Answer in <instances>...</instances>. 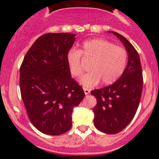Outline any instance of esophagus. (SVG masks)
<instances>
[{"label":"esophagus","instance_id":"1","mask_svg":"<svg viewBox=\"0 0 159 159\" xmlns=\"http://www.w3.org/2000/svg\"><path fill=\"white\" fill-rule=\"evenodd\" d=\"M83 89H84V94L87 95V94H89L90 91H91V90H90L89 89H87V88H83Z\"/></svg>","mask_w":159,"mask_h":159}]
</instances>
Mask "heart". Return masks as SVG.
Wrapping results in <instances>:
<instances>
[{"label": "heart", "mask_w": 159, "mask_h": 159, "mask_svg": "<svg viewBox=\"0 0 159 159\" xmlns=\"http://www.w3.org/2000/svg\"><path fill=\"white\" fill-rule=\"evenodd\" d=\"M128 57V51L125 48L115 45L105 39H93L85 41L79 51H70L67 61L74 77H80L84 72L83 60L89 63L90 71L81 78L80 82L86 87H92L100 81L103 84L116 81L125 70Z\"/></svg>", "instance_id": "obj_1"}]
</instances>
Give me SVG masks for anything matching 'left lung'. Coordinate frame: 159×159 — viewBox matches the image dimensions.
Returning a JSON list of instances; mask_svg holds the SVG:
<instances>
[{
    "label": "left lung",
    "instance_id": "1",
    "mask_svg": "<svg viewBox=\"0 0 159 159\" xmlns=\"http://www.w3.org/2000/svg\"><path fill=\"white\" fill-rule=\"evenodd\" d=\"M123 43L129 54L127 67L114 84L91 91L97 98L93 111L94 124L106 134H117L127 127L135 115L143 88L142 65L139 53L125 37L110 31Z\"/></svg>",
    "mask_w": 159,
    "mask_h": 159
}]
</instances>
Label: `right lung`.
<instances>
[{
  "instance_id": "1",
  "label": "right lung",
  "mask_w": 159,
  "mask_h": 159,
  "mask_svg": "<svg viewBox=\"0 0 159 159\" xmlns=\"http://www.w3.org/2000/svg\"><path fill=\"white\" fill-rule=\"evenodd\" d=\"M70 33H48L30 48L20 68V89L30 122L38 131L60 135L71 128V113L84 97L71 78L67 55L75 41Z\"/></svg>"
}]
</instances>
